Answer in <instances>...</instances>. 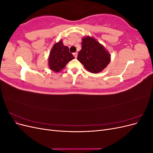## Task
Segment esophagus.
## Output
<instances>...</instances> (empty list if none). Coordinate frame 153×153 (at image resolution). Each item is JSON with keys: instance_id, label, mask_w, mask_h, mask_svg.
<instances>
[{"instance_id": "obj_1", "label": "esophagus", "mask_w": 153, "mask_h": 153, "mask_svg": "<svg viewBox=\"0 0 153 153\" xmlns=\"http://www.w3.org/2000/svg\"><path fill=\"white\" fill-rule=\"evenodd\" d=\"M73 55H74V57H75V58H76V57H77V55H78V53H77V52L73 53Z\"/></svg>"}]
</instances>
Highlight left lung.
Segmentation results:
<instances>
[{"instance_id": "left-lung-1", "label": "left lung", "mask_w": 153, "mask_h": 153, "mask_svg": "<svg viewBox=\"0 0 153 153\" xmlns=\"http://www.w3.org/2000/svg\"><path fill=\"white\" fill-rule=\"evenodd\" d=\"M77 59L87 70L98 73L110 63V54L94 38L86 36L82 38V49L78 52Z\"/></svg>"}]
</instances>
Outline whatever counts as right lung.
<instances>
[{"mask_svg": "<svg viewBox=\"0 0 153 153\" xmlns=\"http://www.w3.org/2000/svg\"><path fill=\"white\" fill-rule=\"evenodd\" d=\"M74 58L73 54L69 52V48L64 46L61 40L55 43L50 51L48 57L49 68L55 72H59Z\"/></svg>", "mask_w": 153, "mask_h": 153, "instance_id": "add662e5", "label": "right lung"}]
</instances>
